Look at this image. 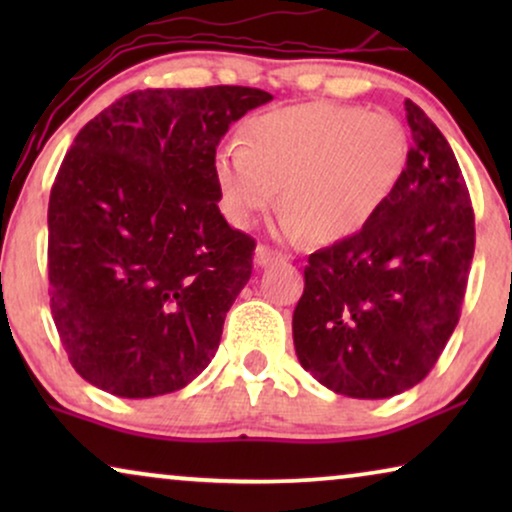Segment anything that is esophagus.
<instances>
[{
    "instance_id": "34e87169",
    "label": "esophagus",
    "mask_w": 512,
    "mask_h": 512,
    "mask_svg": "<svg viewBox=\"0 0 512 512\" xmlns=\"http://www.w3.org/2000/svg\"><path fill=\"white\" fill-rule=\"evenodd\" d=\"M256 265L258 268H268V265H272V263H279V261H284V256L279 254V251H275V249H270V247H265V244H261V247L256 249Z\"/></svg>"
}]
</instances>
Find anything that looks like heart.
<instances>
[{
	"instance_id": "heart-1",
	"label": "heart",
	"mask_w": 512,
	"mask_h": 512,
	"mask_svg": "<svg viewBox=\"0 0 512 512\" xmlns=\"http://www.w3.org/2000/svg\"><path fill=\"white\" fill-rule=\"evenodd\" d=\"M408 156V132L396 116L317 100L251 118L244 144L228 142L216 153L214 181L233 226H254L284 188V233L307 230L331 242L375 219L401 184Z\"/></svg>"
}]
</instances>
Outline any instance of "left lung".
I'll use <instances>...</instances> for the list:
<instances>
[{
  "mask_svg": "<svg viewBox=\"0 0 512 512\" xmlns=\"http://www.w3.org/2000/svg\"><path fill=\"white\" fill-rule=\"evenodd\" d=\"M408 167L359 233L310 254L293 310L300 366L335 394L389 398L429 375L457 326L475 219L454 153L405 100Z\"/></svg>",
  "mask_w": 512,
  "mask_h": 512,
  "instance_id": "8db88e82",
  "label": "left lung"
}]
</instances>
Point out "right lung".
<instances>
[{
  "label": "right lung",
  "mask_w": 512,
  "mask_h": 512,
  "mask_svg": "<svg viewBox=\"0 0 512 512\" xmlns=\"http://www.w3.org/2000/svg\"><path fill=\"white\" fill-rule=\"evenodd\" d=\"M270 100L244 86L135 90L76 135L48 200V293L93 387L172 394L214 359L256 249L219 209L216 146Z\"/></svg>",
  "instance_id": "obj_1"
}]
</instances>
